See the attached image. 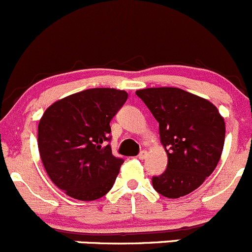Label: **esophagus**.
<instances>
[{"label": "esophagus", "instance_id": "1", "mask_svg": "<svg viewBox=\"0 0 252 252\" xmlns=\"http://www.w3.org/2000/svg\"><path fill=\"white\" fill-rule=\"evenodd\" d=\"M147 151H141L139 152V154H138V159H141V160H143V159H146L147 158Z\"/></svg>", "mask_w": 252, "mask_h": 252}]
</instances>
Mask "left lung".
I'll use <instances>...</instances> for the list:
<instances>
[{
    "instance_id": "left-lung-1",
    "label": "left lung",
    "mask_w": 252,
    "mask_h": 252,
    "mask_svg": "<svg viewBox=\"0 0 252 252\" xmlns=\"http://www.w3.org/2000/svg\"><path fill=\"white\" fill-rule=\"evenodd\" d=\"M136 94L159 123L160 142L168 154L166 170L152 178L154 190L168 198L189 195L220 159L224 119L207 99L180 88H146Z\"/></svg>"
}]
</instances>
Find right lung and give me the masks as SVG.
<instances>
[{
  "mask_svg": "<svg viewBox=\"0 0 252 252\" xmlns=\"http://www.w3.org/2000/svg\"><path fill=\"white\" fill-rule=\"evenodd\" d=\"M125 91L86 89L55 101L38 126L40 158L52 183L69 197L94 201L110 191L124 159L113 156L110 121Z\"/></svg>",
  "mask_w": 252,
  "mask_h": 252,
  "instance_id": "obj_1",
  "label": "right lung"
}]
</instances>
